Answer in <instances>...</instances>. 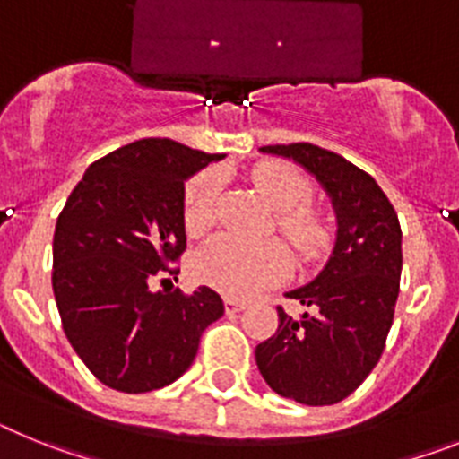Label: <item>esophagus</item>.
Returning a JSON list of instances; mask_svg holds the SVG:
<instances>
[{"label":"esophagus","instance_id":"34e87169","mask_svg":"<svg viewBox=\"0 0 459 459\" xmlns=\"http://www.w3.org/2000/svg\"><path fill=\"white\" fill-rule=\"evenodd\" d=\"M224 307H226V314H229V316H233V314H238V312H242V309H245L247 302L238 300V298H226Z\"/></svg>","mask_w":459,"mask_h":459}]
</instances>
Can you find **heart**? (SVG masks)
Segmentation results:
<instances>
[{
	"instance_id": "obj_1",
	"label": "heart",
	"mask_w": 459,
	"mask_h": 459,
	"mask_svg": "<svg viewBox=\"0 0 459 459\" xmlns=\"http://www.w3.org/2000/svg\"><path fill=\"white\" fill-rule=\"evenodd\" d=\"M252 180L274 212L281 235L305 258L316 256L330 240L325 219L305 203L312 196V185L300 170L289 163L265 161L256 166ZM219 194L217 170H203L185 189V229L189 235L205 233L214 221V203ZM290 256L279 242L238 240L221 235L205 245L194 258V274L201 284L217 289L230 298L256 296L289 277Z\"/></svg>"
}]
</instances>
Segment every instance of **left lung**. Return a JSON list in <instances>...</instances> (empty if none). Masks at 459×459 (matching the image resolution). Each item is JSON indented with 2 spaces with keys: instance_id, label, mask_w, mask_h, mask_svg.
<instances>
[{
  "instance_id": "left-lung-1",
  "label": "left lung",
  "mask_w": 459,
  "mask_h": 459,
  "mask_svg": "<svg viewBox=\"0 0 459 459\" xmlns=\"http://www.w3.org/2000/svg\"><path fill=\"white\" fill-rule=\"evenodd\" d=\"M263 154L296 161L333 203L337 233L324 270L289 290L309 312L293 318L277 307V333L256 346L265 384L307 406L337 404L368 378L384 353L402 274V229L372 175L312 145H265Z\"/></svg>"
}]
</instances>
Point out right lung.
<instances>
[{
  "label": "right lung",
  "instance_id": "add662e5",
  "mask_svg": "<svg viewBox=\"0 0 459 459\" xmlns=\"http://www.w3.org/2000/svg\"><path fill=\"white\" fill-rule=\"evenodd\" d=\"M221 159L169 138L135 141L91 163L59 214L53 293L62 328L108 388L150 393L178 381L203 330L224 316L207 286L194 296L150 286L185 252V182Z\"/></svg>",
  "mask_w": 459,
  "mask_h": 459
}]
</instances>
